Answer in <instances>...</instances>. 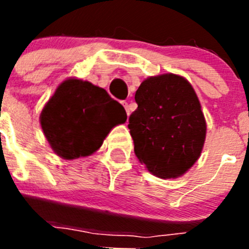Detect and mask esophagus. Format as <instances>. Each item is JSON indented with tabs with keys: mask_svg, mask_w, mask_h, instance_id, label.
Here are the masks:
<instances>
[{
	"mask_svg": "<svg viewBox=\"0 0 249 249\" xmlns=\"http://www.w3.org/2000/svg\"><path fill=\"white\" fill-rule=\"evenodd\" d=\"M123 107H124V109H126V112H127V116H128V114H129V106H128V103L123 102Z\"/></svg>",
	"mask_w": 249,
	"mask_h": 249,
	"instance_id": "obj_1",
	"label": "esophagus"
}]
</instances>
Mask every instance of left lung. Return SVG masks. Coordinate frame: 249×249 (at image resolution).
Here are the masks:
<instances>
[{"instance_id":"1","label":"left lung","mask_w":249,"mask_h":249,"mask_svg":"<svg viewBox=\"0 0 249 249\" xmlns=\"http://www.w3.org/2000/svg\"><path fill=\"white\" fill-rule=\"evenodd\" d=\"M135 100L128 128L140 162L163 179L184 175L201 156L207 129L192 85L173 73L148 77Z\"/></svg>"}]
</instances>
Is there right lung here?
<instances>
[{
	"mask_svg": "<svg viewBox=\"0 0 249 249\" xmlns=\"http://www.w3.org/2000/svg\"><path fill=\"white\" fill-rule=\"evenodd\" d=\"M126 120L123 106L106 89L78 78L63 81L39 116L51 148L65 160L92 155L111 129Z\"/></svg>",
	"mask_w": 249,
	"mask_h": 249,
	"instance_id": "1",
	"label": "right lung"
}]
</instances>
